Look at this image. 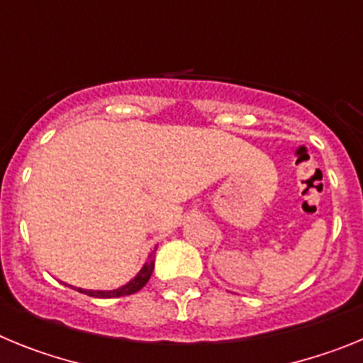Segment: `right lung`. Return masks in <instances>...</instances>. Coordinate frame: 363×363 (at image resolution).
<instances>
[{
    "mask_svg": "<svg viewBox=\"0 0 363 363\" xmlns=\"http://www.w3.org/2000/svg\"><path fill=\"white\" fill-rule=\"evenodd\" d=\"M152 269H154V258L150 256L149 262L143 265V269L138 272L136 277L129 281L127 285L120 287V289H114V291H86V289H78L79 293H85L89 296H94V298H120V296H127V294H134L138 291L142 289L143 285L149 281L150 274H152Z\"/></svg>",
    "mask_w": 363,
    "mask_h": 363,
    "instance_id": "obj_1",
    "label": "right lung"
}]
</instances>
